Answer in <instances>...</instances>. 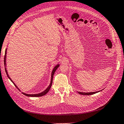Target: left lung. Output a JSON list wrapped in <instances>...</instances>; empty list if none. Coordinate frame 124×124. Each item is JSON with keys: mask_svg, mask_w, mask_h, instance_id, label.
Masks as SVG:
<instances>
[{"mask_svg": "<svg viewBox=\"0 0 124 124\" xmlns=\"http://www.w3.org/2000/svg\"><path fill=\"white\" fill-rule=\"evenodd\" d=\"M100 91H98V92H90V93H83V92H78V93L80 94L81 95H92L94 94H95L96 93L99 92Z\"/></svg>", "mask_w": 124, "mask_h": 124, "instance_id": "obj_1", "label": "left lung"}]
</instances>
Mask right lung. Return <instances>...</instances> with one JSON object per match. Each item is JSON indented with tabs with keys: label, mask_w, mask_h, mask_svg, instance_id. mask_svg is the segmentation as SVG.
<instances>
[{
	"label": "right lung",
	"mask_w": 124,
	"mask_h": 124,
	"mask_svg": "<svg viewBox=\"0 0 124 124\" xmlns=\"http://www.w3.org/2000/svg\"><path fill=\"white\" fill-rule=\"evenodd\" d=\"M6 54H7V49H6V51H5V58H4V64H5V71H6V74H7V76H8V77L9 78V79L12 82V83L14 84V85L16 86V88L18 89V90H19V91H20L19 90V89L17 87V86H16V85H15V84L14 83V82L12 80V79L10 78V77H9V75H8V71H7V69H6ZM59 67V64H58V65H57L56 66H55L54 68V69H53V71H52V73H51V81H50V85H49L48 86V87H47V88L44 91H43V92H42V93H39V94H26V93H22L23 95H26V96H29V97H40V96H44V95H45V94H46L48 92H49V90H50V87H51V85H52V83H53V77H54V73H55V70H57V69H58V68Z\"/></svg>",
	"instance_id": "1"
}]
</instances>
